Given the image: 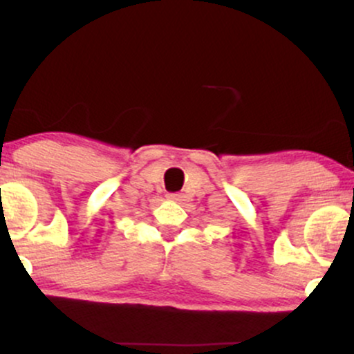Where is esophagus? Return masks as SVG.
<instances>
[{
  "mask_svg": "<svg viewBox=\"0 0 354 354\" xmlns=\"http://www.w3.org/2000/svg\"><path fill=\"white\" fill-rule=\"evenodd\" d=\"M166 198H168V200H171V201H181L183 200V194H180V193H168V194H166Z\"/></svg>",
  "mask_w": 354,
  "mask_h": 354,
  "instance_id": "34e87169",
  "label": "esophagus"
}]
</instances>
